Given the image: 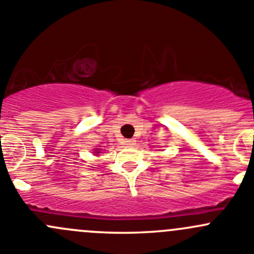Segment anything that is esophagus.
Returning <instances> with one entry per match:
<instances>
[{"instance_id":"1","label":"esophagus","mask_w":254,"mask_h":254,"mask_svg":"<svg viewBox=\"0 0 254 254\" xmlns=\"http://www.w3.org/2000/svg\"><path fill=\"white\" fill-rule=\"evenodd\" d=\"M125 142H127V145L132 146V145H135V142H136V141H135L134 139H129V140H127V141H125Z\"/></svg>"}]
</instances>
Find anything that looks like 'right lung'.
<instances>
[{
  "mask_svg": "<svg viewBox=\"0 0 254 254\" xmlns=\"http://www.w3.org/2000/svg\"><path fill=\"white\" fill-rule=\"evenodd\" d=\"M94 153H99V150H98V148H96V152H94Z\"/></svg>",
  "mask_w": 254,
  "mask_h": 254,
  "instance_id": "right-lung-1",
  "label": "right lung"
}]
</instances>
